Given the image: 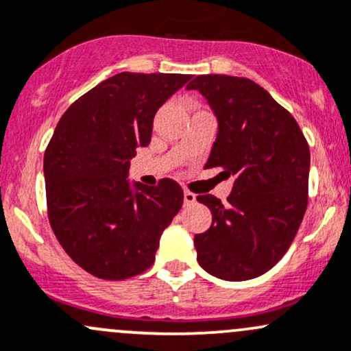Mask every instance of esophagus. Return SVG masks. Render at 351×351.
I'll return each mask as SVG.
<instances>
[{
	"mask_svg": "<svg viewBox=\"0 0 351 351\" xmlns=\"http://www.w3.org/2000/svg\"><path fill=\"white\" fill-rule=\"evenodd\" d=\"M195 200H197V197H195V193H191V191H185V193H183V202H185V205L195 204Z\"/></svg>",
	"mask_w": 351,
	"mask_h": 351,
	"instance_id": "34e87169",
	"label": "esophagus"
}]
</instances>
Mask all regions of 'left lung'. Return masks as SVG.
Returning <instances> with one entry per match:
<instances>
[{"label": "left lung", "instance_id": "obj_1", "mask_svg": "<svg viewBox=\"0 0 351 351\" xmlns=\"http://www.w3.org/2000/svg\"><path fill=\"white\" fill-rule=\"evenodd\" d=\"M206 99L219 123L205 168L225 169L234 186L223 205L197 200L212 225L193 239L197 261L223 281H247L281 261L308 206L309 146L296 119L245 77L198 75L186 86Z\"/></svg>", "mask_w": 351, "mask_h": 351}]
</instances>
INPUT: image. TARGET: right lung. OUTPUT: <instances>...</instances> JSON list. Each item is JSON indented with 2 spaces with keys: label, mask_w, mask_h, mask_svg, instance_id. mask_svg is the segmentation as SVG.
Segmentation results:
<instances>
[{
  "label": "right lung",
  "mask_w": 351,
  "mask_h": 351,
  "mask_svg": "<svg viewBox=\"0 0 351 351\" xmlns=\"http://www.w3.org/2000/svg\"><path fill=\"white\" fill-rule=\"evenodd\" d=\"M191 75L121 72L77 99L58 121L43 158L55 237L84 271L108 281L154 263L161 234L183 205V190L131 182L138 147L149 145L156 110Z\"/></svg>",
  "instance_id": "obj_1"
}]
</instances>
